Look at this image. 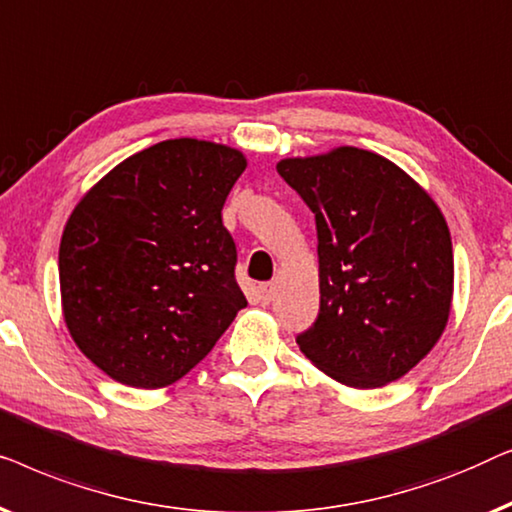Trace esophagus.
Listing matches in <instances>:
<instances>
[{
  "label": "esophagus",
  "mask_w": 512,
  "mask_h": 512,
  "mask_svg": "<svg viewBox=\"0 0 512 512\" xmlns=\"http://www.w3.org/2000/svg\"><path fill=\"white\" fill-rule=\"evenodd\" d=\"M273 294H276V285L273 283L259 285V301H262V304H271Z\"/></svg>",
  "instance_id": "esophagus-1"
}]
</instances>
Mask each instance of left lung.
Wrapping results in <instances>:
<instances>
[{"label": "left lung", "mask_w": 512, "mask_h": 512, "mask_svg": "<svg viewBox=\"0 0 512 512\" xmlns=\"http://www.w3.org/2000/svg\"><path fill=\"white\" fill-rule=\"evenodd\" d=\"M276 169L318 227L320 313L299 350L357 390L406 376L450 318L455 262L441 208L371 150L338 146Z\"/></svg>", "instance_id": "8db88e82"}]
</instances>
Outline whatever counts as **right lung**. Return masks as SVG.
<instances>
[{"mask_svg":"<svg viewBox=\"0 0 512 512\" xmlns=\"http://www.w3.org/2000/svg\"><path fill=\"white\" fill-rule=\"evenodd\" d=\"M241 150L169 139L127 157L78 201L60 241L64 322L92 364L157 390L194 369L236 313V246L222 225Z\"/></svg>","mask_w":512,"mask_h":512,"instance_id":"add662e5","label":"right lung"}]
</instances>
